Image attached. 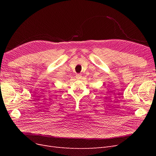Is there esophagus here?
<instances>
[{"label":"esophagus","mask_w":156,"mask_h":156,"mask_svg":"<svg viewBox=\"0 0 156 156\" xmlns=\"http://www.w3.org/2000/svg\"><path fill=\"white\" fill-rule=\"evenodd\" d=\"M81 77H82V75H81V74H77V75H76V77H77V79H81Z\"/></svg>","instance_id":"34e87169"}]
</instances>
